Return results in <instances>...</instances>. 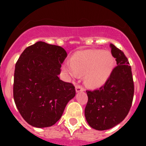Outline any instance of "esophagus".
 <instances>
[{"label": "esophagus", "instance_id": "1", "mask_svg": "<svg viewBox=\"0 0 146 146\" xmlns=\"http://www.w3.org/2000/svg\"><path fill=\"white\" fill-rule=\"evenodd\" d=\"M75 89H76V92L77 93L78 92H80L84 91V89H83L81 86H76Z\"/></svg>", "mask_w": 146, "mask_h": 146}]
</instances>
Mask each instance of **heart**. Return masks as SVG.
<instances>
[{
    "label": "heart",
    "mask_w": 146,
    "mask_h": 146,
    "mask_svg": "<svg viewBox=\"0 0 146 146\" xmlns=\"http://www.w3.org/2000/svg\"><path fill=\"white\" fill-rule=\"evenodd\" d=\"M115 66L111 52L102 50H86L64 64L63 70L73 79L85 75L84 81L89 88H98L108 81Z\"/></svg>",
    "instance_id": "obj_1"
}]
</instances>
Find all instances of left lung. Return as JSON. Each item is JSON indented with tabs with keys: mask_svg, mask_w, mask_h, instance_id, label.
Returning <instances> with one entry per match:
<instances>
[{
	"mask_svg": "<svg viewBox=\"0 0 146 146\" xmlns=\"http://www.w3.org/2000/svg\"><path fill=\"white\" fill-rule=\"evenodd\" d=\"M117 65L103 86L86 91L88 102L85 117L92 128L106 130L124 120L131 108L134 85L131 67L123 52L110 44Z\"/></svg>",
	"mask_w": 146,
	"mask_h": 146,
	"instance_id": "1",
	"label": "left lung"
}]
</instances>
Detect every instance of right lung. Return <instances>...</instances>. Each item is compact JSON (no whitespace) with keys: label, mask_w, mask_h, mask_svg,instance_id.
Listing matches in <instances>:
<instances>
[{"label":"right lung","mask_w":146,"mask_h":146,"mask_svg":"<svg viewBox=\"0 0 146 146\" xmlns=\"http://www.w3.org/2000/svg\"><path fill=\"white\" fill-rule=\"evenodd\" d=\"M67 56L57 45L37 42L26 48L15 66L13 98L23 119L38 128L51 127L75 97V87L59 79Z\"/></svg>","instance_id":"right-lung-1"}]
</instances>
